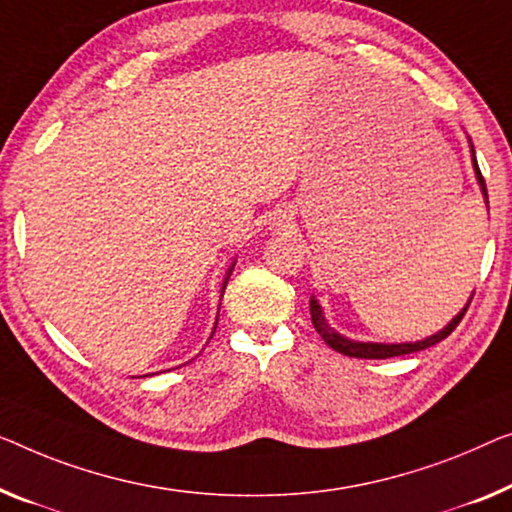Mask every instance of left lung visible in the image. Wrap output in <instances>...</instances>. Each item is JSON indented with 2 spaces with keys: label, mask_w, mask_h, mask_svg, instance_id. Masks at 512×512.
Here are the masks:
<instances>
[{
  "label": "left lung",
  "mask_w": 512,
  "mask_h": 512,
  "mask_svg": "<svg viewBox=\"0 0 512 512\" xmlns=\"http://www.w3.org/2000/svg\"><path fill=\"white\" fill-rule=\"evenodd\" d=\"M474 167H476V177L480 181V186H483V193L487 197V188H485V179L483 174L478 170V163L474 160ZM474 299V296H471ZM471 303V301H469ZM469 303L464 305V310L457 315L451 324L446 326L444 331H439L437 335H432V338H425L421 342H402V345H381V342H354V340H347L342 338L340 333H335L329 324H326L324 319V312L319 308V303L315 299H310V317H312V324H315L317 333L322 335V340L329 345L335 352L345 354V356H354V358H391V356H402V354H414V352H421V349H427L432 345H437L444 338H448L455 329L457 324L462 322L464 312L469 310Z\"/></svg>",
  "instance_id": "8db88e82"
}]
</instances>
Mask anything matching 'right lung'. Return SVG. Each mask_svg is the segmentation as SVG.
<instances>
[{
    "instance_id": "obj_1",
    "label": "right lung",
    "mask_w": 512,
    "mask_h": 512,
    "mask_svg": "<svg viewBox=\"0 0 512 512\" xmlns=\"http://www.w3.org/2000/svg\"><path fill=\"white\" fill-rule=\"evenodd\" d=\"M230 271H232V269H230ZM225 285H227V280H225ZM223 289H225V287H223Z\"/></svg>"
}]
</instances>
